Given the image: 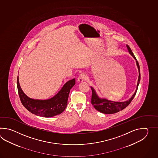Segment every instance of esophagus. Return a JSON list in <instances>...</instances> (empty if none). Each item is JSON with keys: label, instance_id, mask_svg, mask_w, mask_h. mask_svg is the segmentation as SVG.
Returning <instances> with one entry per match:
<instances>
[{"label": "esophagus", "instance_id": "1", "mask_svg": "<svg viewBox=\"0 0 158 158\" xmlns=\"http://www.w3.org/2000/svg\"><path fill=\"white\" fill-rule=\"evenodd\" d=\"M87 78V76L85 73H81V74L79 76V77L78 78V81L79 82H82L86 80Z\"/></svg>", "mask_w": 158, "mask_h": 158}]
</instances>
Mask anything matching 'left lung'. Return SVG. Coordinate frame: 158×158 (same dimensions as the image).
I'll use <instances>...</instances> for the list:
<instances>
[{
  "instance_id": "1",
  "label": "left lung",
  "mask_w": 158,
  "mask_h": 158,
  "mask_svg": "<svg viewBox=\"0 0 158 158\" xmlns=\"http://www.w3.org/2000/svg\"><path fill=\"white\" fill-rule=\"evenodd\" d=\"M127 47L128 48V51L129 53L131 54V56L134 57L136 60V63L137 65L138 71H139V77L138 80L137 86V89L134 94L132 95L131 98L128 101H125L124 102H113V101H108L106 99H101L98 97L97 94H96L95 90L93 87H91L92 90V96H91V104L94 106V107L97 111L101 112L103 114H112L114 113H117L120 111H122L124 108L127 107L128 105L131 103V101L133 99L137 91L138 87L139 84V81L141 79V74H140V68L139 63L137 60L136 58L135 57L134 54L133 53L130 47L127 44Z\"/></svg>"
}]
</instances>
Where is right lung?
<instances>
[{"mask_svg":"<svg viewBox=\"0 0 158 158\" xmlns=\"http://www.w3.org/2000/svg\"><path fill=\"white\" fill-rule=\"evenodd\" d=\"M76 84L73 78L66 82L55 97L48 100H34L27 97L21 89L19 77L17 85L18 93L24 107L33 114L45 118H51L60 114L67 106L68 98L72 87Z\"/></svg>","mask_w":158,"mask_h":158,"instance_id":"1","label":"right lung"}]
</instances>
